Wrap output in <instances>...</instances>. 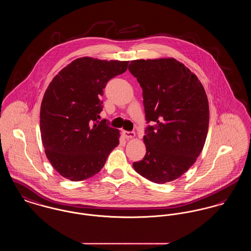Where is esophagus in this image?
Returning a JSON list of instances; mask_svg holds the SVG:
<instances>
[{
  "mask_svg": "<svg viewBox=\"0 0 251 251\" xmlns=\"http://www.w3.org/2000/svg\"><path fill=\"white\" fill-rule=\"evenodd\" d=\"M122 134L125 138H134L135 137V132L133 131H126V130H123L122 131Z\"/></svg>",
  "mask_w": 251,
  "mask_h": 251,
  "instance_id": "obj_1",
  "label": "esophagus"
}]
</instances>
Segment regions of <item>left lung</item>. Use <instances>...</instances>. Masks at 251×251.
Returning <instances> with one entry per match:
<instances>
[{
    "mask_svg": "<svg viewBox=\"0 0 251 251\" xmlns=\"http://www.w3.org/2000/svg\"><path fill=\"white\" fill-rule=\"evenodd\" d=\"M128 70L143 89L147 123H155L145 129L147 152L133 168L151 182H171L190 169L205 144V90L197 75L175 58L132 60Z\"/></svg>",
    "mask_w": 251,
    "mask_h": 251,
    "instance_id": "8db88e82",
    "label": "left lung"
}]
</instances>
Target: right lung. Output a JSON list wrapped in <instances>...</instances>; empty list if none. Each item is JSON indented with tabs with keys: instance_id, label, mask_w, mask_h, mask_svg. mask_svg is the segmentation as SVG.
Masks as SVG:
<instances>
[{
	"instance_id": "obj_1",
	"label": "right lung",
	"mask_w": 251,
	"mask_h": 251,
	"mask_svg": "<svg viewBox=\"0 0 251 251\" xmlns=\"http://www.w3.org/2000/svg\"><path fill=\"white\" fill-rule=\"evenodd\" d=\"M127 65L80 57L49 84L40 109L41 139L47 158L63 177L81 181L95 176L119 145V130L98 119L106 83Z\"/></svg>"
}]
</instances>
